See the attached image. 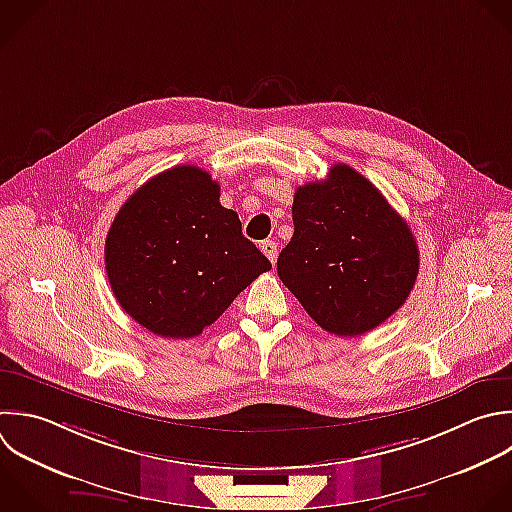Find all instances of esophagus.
I'll use <instances>...</instances> for the list:
<instances>
[{
    "label": "esophagus",
    "instance_id": "34e87169",
    "mask_svg": "<svg viewBox=\"0 0 512 512\" xmlns=\"http://www.w3.org/2000/svg\"><path fill=\"white\" fill-rule=\"evenodd\" d=\"M260 248H262V252L268 256V260L274 264V262H276V256H278V246H276V242L264 240V242L260 244Z\"/></svg>",
    "mask_w": 512,
    "mask_h": 512
}]
</instances>
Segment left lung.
I'll return each instance as SVG.
<instances>
[{
	"instance_id": "8db88e82",
	"label": "left lung",
	"mask_w": 512,
	"mask_h": 512,
	"mask_svg": "<svg viewBox=\"0 0 512 512\" xmlns=\"http://www.w3.org/2000/svg\"><path fill=\"white\" fill-rule=\"evenodd\" d=\"M294 236L278 276L314 322L336 336H360L408 298L418 246L380 190L346 164L294 194Z\"/></svg>"
}]
</instances>
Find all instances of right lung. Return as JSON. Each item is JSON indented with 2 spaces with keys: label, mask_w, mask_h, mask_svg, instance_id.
<instances>
[{
  "label": "right lung",
  "mask_w": 512,
  "mask_h": 512,
  "mask_svg": "<svg viewBox=\"0 0 512 512\" xmlns=\"http://www.w3.org/2000/svg\"><path fill=\"white\" fill-rule=\"evenodd\" d=\"M106 272L120 306L164 338H194L272 264L220 204L198 166L170 168L138 188L106 236Z\"/></svg>",
  "instance_id": "right-lung-1"
}]
</instances>
